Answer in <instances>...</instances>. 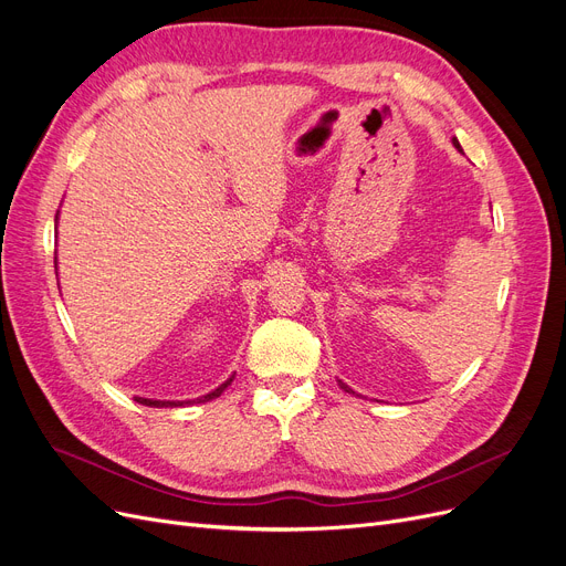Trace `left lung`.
<instances>
[{
	"label": "left lung",
	"mask_w": 566,
	"mask_h": 566,
	"mask_svg": "<svg viewBox=\"0 0 566 566\" xmlns=\"http://www.w3.org/2000/svg\"><path fill=\"white\" fill-rule=\"evenodd\" d=\"M452 144H454V146H457V149H459V151H462V146H459V142H457V139H452ZM340 387H343V389H345V391H349V394H357V391H352V389H349V387H347V385H345V382H340Z\"/></svg>",
	"instance_id": "1"
}]
</instances>
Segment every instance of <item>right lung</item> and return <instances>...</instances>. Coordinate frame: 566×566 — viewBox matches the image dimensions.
Here are the masks:
<instances>
[{
  "label": "right lung",
  "instance_id": "1",
  "mask_svg": "<svg viewBox=\"0 0 566 566\" xmlns=\"http://www.w3.org/2000/svg\"><path fill=\"white\" fill-rule=\"evenodd\" d=\"M230 382H233V378H230V380H226L221 387H217L214 391H209L207 396H200V399H196L198 403H205V401H212V399H217V396H221L223 394V389L230 385ZM135 401L137 403H142V406H151V408H167V406H181L179 401L175 403V401H151V399H139V396H135ZM193 401V403H196ZM186 403H191V401H186Z\"/></svg>",
  "mask_w": 566,
  "mask_h": 566
}]
</instances>
